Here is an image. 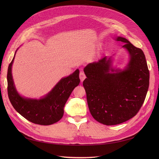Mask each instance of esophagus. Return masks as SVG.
Listing matches in <instances>:
<instances>
[{"label": "esophagus", "mask_w": 159, "mask_h": 159, "mask_svg": "<svg viewBox=\"0 0 159 159\" xmlns=\"http://www.w3.org/2000/svg\"><path fill=\"white\" fill-rule=\"evenodd\" d=\"M85 78H86V76L84 74V72L82 71H81L80 72V79L81 81H83L85 79Z\"/></svg>", "instance_id": "1"}]
</instances>
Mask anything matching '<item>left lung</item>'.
Instances as JSON below:
<instances>
[{
  "instance_id": "1",
  "label": "left lung",
  "mask_w": 159,
  "mask_h": 159,
  "mask_svg": "<svg viewBox=\"0 0 159 159\" xmlns=\"http://www.w3.org/2000/svg\"><path fill=\"white\" fill-rule=\"evenodd\" d=\"M117 41L130 55L123 70H114L107 56L89 64L84 68L83 81L89 111L96 121L106 125L125 122L137 114L145 99L149 85V70L143 50L126 38ZM116 71L115 73L110 71Z\"/></svg>"
}]
</instances>
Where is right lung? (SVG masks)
<instances>
[{
  "label": "right lung",
  "instance_id": "1",
  "mask_svg": "<svg viewBox=\"0 0 159 159\" xmlns=\"http://www.w3.org/2000/svg\"><path fill=\"white\" fill-rule=\"evenodd\" d=\"M14 57L8 68L7 82L9 100L15 110L22 117L33 123L49 125L63 117L64 107L74 89L80 82L79 70L61 79L45 98L40 99L24 98L18 93L12 76V65Z\"/></svg>",
  "mask_w": 159,
  "mask_h": 159
}]
</instances>
